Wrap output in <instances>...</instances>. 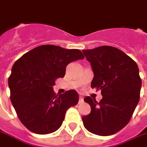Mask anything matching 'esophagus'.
Segmentation results:
<instances>
[{
	"label": "esophagus",
	"mask_w": 147,
	"mask_h": 147,
	"mask_svg": "<svg viewBox=\"0 0 147 147\" xmlns=\"http://www.w3.org/2000/svg\"><path fill=\"white\" fill-rule=\"evenodd\" d=\"M83 101H84V99H83V97L80 96V98H79V104H81V103H83Z\"/></svg>",
	"instance_id": "obj_1"
}]
</instances>
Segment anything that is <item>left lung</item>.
I'll use <instances>...</instances> for the list:
<instances>
[{
    "mask_svg": "<svg viewBox=\"0 0 147 147\" xmlns=\"http://www.w3.org/2000/svg\"><path fill=\"white\" fill-rule=\"evenodd\" d=\"M94 71L91 88L101 90L99 103L90 97L84 101L91 107L82 121L89 131L110 136L123 129L140 99L142 79L137 63L123 51L110 46L82 50Z\"/></svg>",
    "mask_w": 147,
    "mask_h": 147,
    "instance_id": "8db88e82",
    "label": "left lung"
}]
</instances>
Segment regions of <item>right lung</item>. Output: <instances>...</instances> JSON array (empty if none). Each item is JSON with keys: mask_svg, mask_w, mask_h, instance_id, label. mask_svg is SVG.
<instances>
[{"mask_svg": "<svg viewBox=\"0 0 147 147\" xmlns=\"http://www.w3.org/2000/svg\"><path fill=\"white\" fill-rule=\"evenodd\" d=\"M83 58L78 49L48 44L30 50L15 62L8 79L10 100L29 131L42 135L54 132L61 127L67 109L77 105L76 90L57 96L53 86L57 78L64 77L71 61Z\"/></svg>", "mask_w": 147, "mask_h": 147, "instance_id": "1", "label": "right lung"}]
</instances>
